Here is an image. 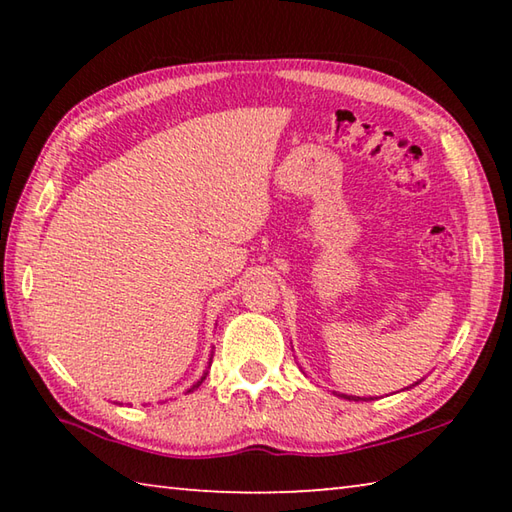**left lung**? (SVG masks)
I'll return each mask as SVG.
<instances>
[{"label": "left lung", "mask_w": 512, "mask_h": 512, "mask_svg": "<svg viewBox=\"0 0 512 512\" xmlns=\"http://www.w3.org/2000/svg\"><path fill=\"white\" fill-rule=\"evenodd\" d=\"M341 397H345V400H354V402L361 400V397H354V395H341ZM370 400H372V397H370Z\"/></svg>", "instance_id": "obj_1"}]
</instances>
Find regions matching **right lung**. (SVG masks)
Returning a JSON list of instances; mask_svg holds the SVG:
<instances>
[{
  "mask_svg": "<svg viewBox=\"0 0 512 512\" xmlns=\"http://www.w3.org/2000/svg\"><path fill=\"white\" fill-rule=\"evenodd\" d=\"M210 363H212V357H210ZM205 377H207V370L203 372V377H201V381H196V384H194L192 388H189V391H187V393H192V391H194V388H198V386H201V384H203V379H205Z\"/></svg>",
  "mask_w": 512,
  "mask_h": 512,
  "instance_id": "right-lung-1",
  "label": "right lung"
}]
</instances>
